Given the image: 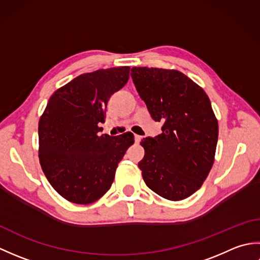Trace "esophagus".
I'll use <instances>...</instances> for the list:
<instances>
[{
    "instance_id": "1",
    "label": "esophagus",
    "mask_w": 260,
    "mask_h": 260,
    "mask_svg": "<svg viewBox=\"0 0 260 260\" xmlns=\"http://www.w3.org/2000/svg\"><path fill=\"white\" fill-rule=\"evenodd\" d=\"M134 139H135V142H136V143H140V142H141V140H142V136H140V135H135V136H134Z\"/></svg>"
}]
</instances>
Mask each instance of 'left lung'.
I'll use <instances>...</instances> for the list:
<instances>
[{"mask_svg":"<svg viewBox=\"0 0 260 260\" xmlns=\"http://www.w3.org/2000/svg\"><path fill=\"white\" fill-rule=\"evenodd\" d=\"M136 90L162 134L141 142L142 176L152 191L171 201L201 187L214 162L218 120L208 95L178 70L132 68Z\"/></svg>","mask_w":260,"mask_h":260,"instance_id":"1","label":"left lung"}]
</instances>
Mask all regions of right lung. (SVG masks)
I'll list each match as a JSON object with an SVG mask.
<instances>
[{
	"label": "right lung",
	"instance_id": "obj_1",
	"mask_svg": "<svg viewBox=\"0 0 260 260\" xmlns=\"http://www.w3.org/2000/svg\"><path fill=\"white\" fill-rule=\"evenodd\" d=\"M129 67L82 74L54 91L39 120V159L49 183L66 200L89 204L106 193L134 143L127 132L99 135L107 103L129 78Z\"/></svg>",
	"mask_w": 260,
	"mask_h": 260
}]
</instances>
